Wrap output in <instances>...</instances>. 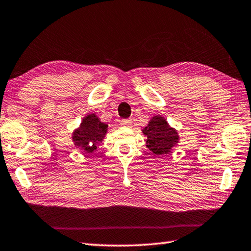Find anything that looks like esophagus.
<instances>
[{"instance_id": "esophagus-1", "label": "esophagus", "mask_w": 251, "mask_h": 251, "mask_svg": "<svg viewBox=\"0 0 251 251\" xmlns=\"http://www.w3.org/2000/svg\"><path fill=\"white\" fill-rule=\"evenodd\" d=\"M121 125L125 126V127H130L132 125V121L130 119H128V120H122L121 121Z\"/></svg>"}]
</instances>
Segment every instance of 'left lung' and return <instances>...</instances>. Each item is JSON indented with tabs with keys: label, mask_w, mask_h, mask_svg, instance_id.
<instances>
[{
	"label": "left lung",
	"mask_w": 251,
	"mask_h": 251,
	"mask_svg": "<svg viewBox=\"0 0 251 251\" xmlns=\"http://www.w3.org/2000/svg\"><path fill=\"white\" fill-rule=\"evenodd\" d=\"M147 137V147L156 155L168 154L178 142V132L168 124L164 117L154 116L142 129Z\"/></svg>",
	"instance_id": "1"
}]
</instances>
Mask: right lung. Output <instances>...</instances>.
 Masks as SVG:
<instances>
[{
  "instance_id": "obj_1",
  "label": "right lung",
  "mask_w": 251,
  "mask_h": 251,
  "mask_svg": "<svg viewBox=\"0 0 251 251\" xmlns=\"http://www.w3.org/2000/svg\"><path fill=\"white\" fill-rule=\"evenodd\" d=\"M107 131V125L102 123L95 113L83 117L80 126L74 131L73 141L75 146L87 153L97 149V146L104 138Z\"/></svg>"
}]
</instances>
